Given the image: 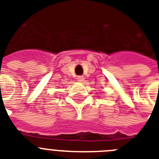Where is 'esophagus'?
<instances>
[{
    "mask_svg": "<svg viewBox=\"0 0 159 159\" xmlns=\"http://www.w3.org/2000/svg\"><path fill=\"white\" fill-rule=\"evenodd\" d=\"M77 81H78V82H83V81H84V77H83V76H78V77H77Z\"/></svg>",
    "mask_w": 159,
    "mask_h": 159,
    "instance_id": "1",
    "label": "esophagus"
}]
</instances>
